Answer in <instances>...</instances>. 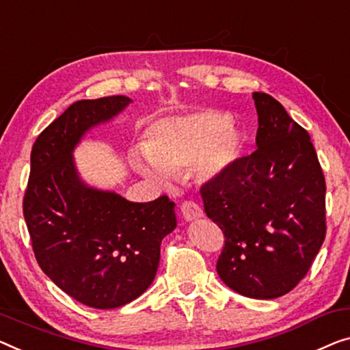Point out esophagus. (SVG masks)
Segmentation results:
<instances>
[{
  "label": "esophagus",
  "instance_id": "34e87169",
  "mask_svg": "<svg viewBox=\"0 0 350 350\" xmlns=\"http://www.w3.org/2000/svg\"><path fill=\"white\" fill-rule=\"evenodd\" d=\"M180 213L182 217H184L185 221H193V220H198V218L202 217V208L196 204V202L189 201V202H184V204L180 206Z\"/></svg>",
  "mask_w": 350,
  "mask_h": 350
}]
</instances>
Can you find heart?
Segmentation results:
<instances>
[{"label":"heart","instance_id":"b5f03b06","mask_svg":"<svg viewBox=\"0 0 350 350\" xmlns=\"http://www.w3.org/2000/svg\"><path fill=\"white\" fill-rule=\"evenodd\" d=\"M245 137L228 114L200 109L161 118L149 125L144 149H133L130 163L137 173L166 187L173 176L190 166L195 179L213 182L241 159Z\"/></svg>","mask_w":350,"mask_h":350}]
</instances>
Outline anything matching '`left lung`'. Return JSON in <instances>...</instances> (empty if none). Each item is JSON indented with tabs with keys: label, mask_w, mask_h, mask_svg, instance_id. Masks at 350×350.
I'll return each instance as SVG.
<instances>
[{
	"label": "left lung",
	"mask_w": 350,
	"mask_h": 350,
	"mask_svg": "<svg viewBox=\"0 0 350 350\" xmlns=\"http://www.w3.org/2000/svg\"><path fill=\"white\" fill-rule=\"evenodd\" d=\"M258 149L202 185L204 211L225 234L217 273L250 299L294 289L325 239V179L310 135L265 92H253Z\"/></svg>",
	"instance_id": "1"
}]
</instances>
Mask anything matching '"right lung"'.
<instances>
[{
	"instance_id": "obj_1",
	"label": "right lung",
	"mask_w": 350,
	"mask_h": 350,
	"mask_svg": "<svg viewBox=\"0 0 350 350\" xmlns=\"http://www.w3.org/2000/svg\"><path fill=\"white\" fill-rule=\"evenodd\" d=\"M132 103L125 96L78 100L42 132L31 150L23 215L44 273L80 304L111 310L152 284L160 243L177 226L166 196L133 202L92 187L74 150Z\"/></svg>"
}]
</instances>
